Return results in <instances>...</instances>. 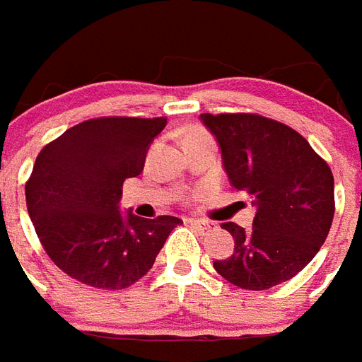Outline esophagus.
<instances>
[{
    "label": "esophagus",
    "mask_w": 362,
    "mask_h": 362,
    "mask_svg": "<svg viewBox=\"0 0 362 362\" xmlns=\"http://www.w3.org/2000/svg\"><path fill=\"white\" fill-rule=\"evenodd\" d=\"M188 224L195 226V228H202V230H211V222L207 221H199V218H186Z\"/></svg>",
    "instance_id": "34e87169"
}]
</instances>
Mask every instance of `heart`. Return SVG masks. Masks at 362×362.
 Here are the masks:
<instances>
[{"label": "heart", "instance_id": "b5f03b06", "mask_svg": "<svg viewBox=\"0 0 362 362\" xmlns=\"http://www.w3.org/2000/svg\"><path fill=\"white\" fill-rule=\"evenodd\" d=\"M194 138H211V134L202 127H188L184 130V140H194Z\"/></svg>", "mask_w": 362, "mask_h": 362}]
</instances>
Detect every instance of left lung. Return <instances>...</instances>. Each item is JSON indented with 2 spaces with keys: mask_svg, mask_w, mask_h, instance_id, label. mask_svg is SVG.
<instances>
[{
  "mask_svg": "<svg viewBox=\"0 0 362 362\" xmlns=\"http://www.w3.org/2000/svg\"><path fill=\"white\" fill-rule=\"evenodd\" d=\"M216 136L224 170L257 207L249 230L222 228L234 253L213 267L242 290H269L301 272L317 255L334 218V176L303 136L257 113L202 115Z\"/></svg>",
  "mask_w": 362,
  "mask_h": 362,
  "instance_id": "left-lung-1",
  "label": "left lung"
}]
</instances>
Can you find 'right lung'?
<instances>
[{"label":"right lung","instance_id":"add662e5","mask_svg":"<svg viewBox=\"0 0 362 362\" xmlns=\"http://www.w3.org/2000/svg\"><path fill=\"white\" fill-rule=\"evenodd\" d=\"M167 117H99L42 147L26 180V207L42 247L65 274L99 290L144 278L176 216H122V182L144 170Z\"/></svg>","mask_w":362,"mask_h":362}]
</instances>
